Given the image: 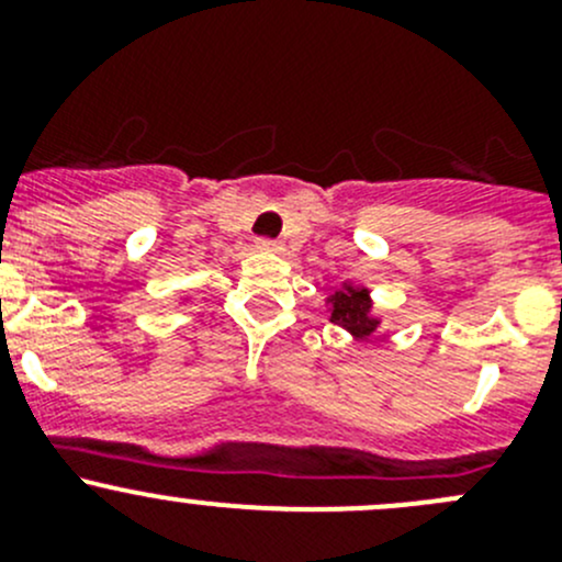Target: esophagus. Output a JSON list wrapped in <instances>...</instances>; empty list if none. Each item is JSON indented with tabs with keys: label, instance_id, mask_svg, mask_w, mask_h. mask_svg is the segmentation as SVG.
I'll list each match as a JSON object with an SVG mask.
<instances>
[{
	"label": "esophagus",
	"instance_id": "34e87169",
	"mask_svg": "<svg viewBox=\"0 0 562 562\" xmlns=\"http://www.w3.org/2000/svg\"><path fill=\"white\" fill-rule=\"evenodd\" d=\"M257 248L265 254H279L281 251V243L279 240H270V237H259Z\"/></svg>",
	"mask_w": 562,
	"mask_h": 562
}]
</instances>
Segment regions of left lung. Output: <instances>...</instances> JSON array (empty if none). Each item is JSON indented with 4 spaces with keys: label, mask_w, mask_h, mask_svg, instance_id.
I'll return each mask as SVG.
<instances>
[{
    "label": "left lung",
    "mask_w": 562,
    "mask_h": 562,
    "mask_svg": "<svg viewBox=\"0 0 562 562\" xmlns=\"http://www.w3.org/2000/svg\"><path fill=\"white\" fill-rule=\"evenodd\" d=\"M330 308V322L333 325L344 327V330L352 333L355 338H369L376 330L380 319L371 314V297L369 289L363 286H347L344 292H336L333 297H327Z\"/></svg>",
    "instance_id": "1"
}]
</instances>
